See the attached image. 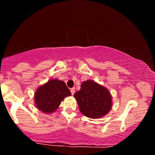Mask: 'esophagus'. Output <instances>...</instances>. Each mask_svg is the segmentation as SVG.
I'll list each match as a JSON object with an SVG mask.
<instances>
[{
    "label": "esophagus",
    "instance_id": "1",
    "mask_svg": "<svg viewBox=\"0 0 155 155\" xmlns=\"http://www.w3.org/2000/svg\"><path fill=\"white\" fill-rule=\"evenodd\" d=\"M70 91H71V94H72V95H74V93H75V88H74V87L72 88L71 90H70Z\"/></svg>",
    "mask_w": 155,
    "mask_h": 155
}]
</instances>
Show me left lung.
Masks as SVG:
<instances>
[{
    "label": "left lung",
    "mask_w": 155,
    "mask_h": 155,
    "mask_svg": "<svg viewBox=\"0 0 155 155\" xmlns=\"http://www.w3.org/2000/svg\"><path fill=\"white\" fill-rule=\"evenodd\" d=\"M74 97L81 114L90 118H100L111 109L112 97L109 91L94 81L83 82Z\"/></svg>",
    "instance_id": "obj_1"
}]
</instances>
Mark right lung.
<instances>
[{
  "label": "right lung",
  "instance_id": "add662e5",
  "mask_svg": "<svg viewBox=\"0 0 155 155\" xmlns=\"http://www.w3.org/2000/svg\"><path fill=\"white\" fill-rule=\"evenodd\" d=\"M69 96H71V92L64 81L51 79L37 89L34 101L40 111L51 114L58 109L63 100Z\"/></svg>",
  "mask_w": 155,
  "mask_h": 155
}]
</instances>
